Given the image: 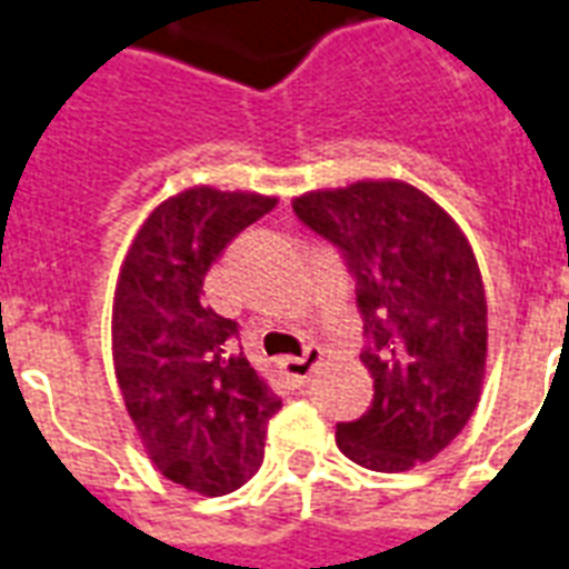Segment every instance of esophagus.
Masks as SVG:
<instances>
[{
    "instance_id": "34e87169",
    "label": "esophagus",
    "mask_w": 569,
    "mask_h": 569,
    "mask_svg": "<svg viewBox=\"0 0 569 569\" xmlns=\"http://www.w3.org/2000/svg\"><path fill=\"white\" fill-rule=\"evenodd\" d=\"M319 361H322V349L307 347L301 359H283V361H280V370H283L286 377H289V382H296V386H305V382L310 380V373L317 370Z\"/></svg>"
}]
</instances>
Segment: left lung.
<instances>
[{"label":"left lung","mask_w":569,"mask_h":569,"mask_svg":"<svg viewBox=\"0 0 569 569\" xmlns=\"http://www.w3.org/2000/svg\"><path fill=\"white\" fill-rule=\"evenodd\" d=\"M292 208L343 252L365 319L373 403L338 425L340 452L380 473L431 461L461 435L486 377V289L465 231L403 180L317 189Z\"/></svg>","instance_id":"left-lung-1"}]
</instances>
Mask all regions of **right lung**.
Returning a JSON list of instances; mask_svg holds the SVG:
<instances>
[{
    "label": "right lung",
    "mask_w": 569,
    "mask_h": 569,
    "mask_svg": "<svg viewBox=\"0 0 569 569\" xmlns=\"http://www.w3.org/2000/svg\"><path fill=\"white\" fill-rule=\"evenodd\" d=\"M273 204L259 192L183 189L156 204L117 277L111 349L129 419L156 470L208 498L259 470L283 407L234 343L238 322L201 298L226 243Z\"/></svg>",
    "instance_id": "right-lung-1"
}]
</instances>
